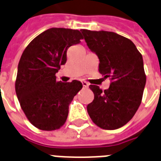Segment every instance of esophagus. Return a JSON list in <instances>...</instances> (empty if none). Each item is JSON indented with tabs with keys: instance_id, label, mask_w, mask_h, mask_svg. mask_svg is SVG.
Wrapping results in <instances>:
<instances>
[{
	"instance_id": "1",
	"label": "esophagus",
	"mask_w": 161,
	"mask_h": 161,
	"mask_svg": "<svg viewBox=\"0 0 161 161\" xmlns=\"http://www.w3.org/2000/svg\"><path fill=\"white\" fill-rule=\"evenodd\" d=\"M82 86H83V87H85V88L88 87V86H89V84L86 82V81H82Z\"/></svg>"
}]
</instances>
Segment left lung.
I'll return each instance as SVG.
<instances>
[{
  "instance_id": "1",
  "label": "left lung",
  "mask_w": 161,
  "mask_h": 161,
  "mask_svg": "<svg viewBox=\"0 0 161 161\" xmlns=\"http://www.w3.org/2000/svg\"><path fill=\"white\" fill-rule=\"evenodd\" d=\"M81 31L99 57V72L111 80L107 90L89 86L94 100L86 107L87 113L102 129H118L130 121L142 102L146 84L142 54L130 40L114 32Z\"/></svg>"
}]
</instances>
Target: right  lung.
I'll list each match as a JSON object with an SVG mask.
<instances>
[{
  "label": "right lung",
  "instance_id": "add662e5",
  "mask_svg": "<svg viewBox=\"0 0 161 161\" xmlns=\"http://www.w3.org/2000/svg\"><path fill=\"white\" fill-rule=\"evenodd\" d=\"M83 39L78 30L50 28L36 36L21 56L15 92L26 118L42 130L60 129L82 82H57L56 73L66 62L67 49Z\"/></svg>",
  "mask_w": 161,
  "mask_h": 161
}]
</instances>
